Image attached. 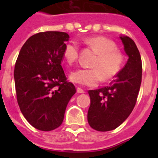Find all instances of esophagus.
<instances>
[{"label": "esophagus", "mask_w": 158, "mask_h": 158, "mask_svg": "<svg viewBox=\"0 0 158 158\" xmlns=\"http://www.w3.org/2000/svg\"><path fill=\"white\" fill-rule=\"evenodd\" d=\"M77 93L78 94H84V91L80 88H77Z\"/></svg>", "instance_id": "esophagus-1"}]
</instances>
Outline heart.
I'll return each instance as SVG.
<instances>
[{
	"label": "heart",
	"instance_id": "heart-1",
	"mask_svg": "<svg viewBox=\"0 0 158 158\" xmlns=\"http://www.w3.org/2000/svg\"><path fill=\"white\" fill-rule=\"evenodd\" d=\"M87 45L98 53L91 69H79L69 75L70 81L84 86L94 87L102 79H110L117 75L123 68L125 57L116 49V44L112 40L102 36L90 37L84 40ZM63 56L68 64H72L79 56V46L71 41L64 46Z\"/></svg>",
	"mask_w": 158,
	"mask_h": 158
}]
</instances>
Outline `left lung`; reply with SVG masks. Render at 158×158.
Wrapping results in <instances>:
<instances>
[{
    "mask_svg": "<svg viewBox=\"0 0 158 158\" xmlns=\"http://www.w3.org/2000/svg\"><path fill=\"white\" fill-rule=\"evenodd\" d=\"M129 57L121 71L110 84L96 90H89L91 103L88 121L98 131H110L120 126L132 112L142 81V60L135 42L120 36Z\"/></svg>",
    "mask_w": 158,
    "mask_h": 158,
    "instance_id": "8db88e82",
    "label": "left lung"
}]
</instances>
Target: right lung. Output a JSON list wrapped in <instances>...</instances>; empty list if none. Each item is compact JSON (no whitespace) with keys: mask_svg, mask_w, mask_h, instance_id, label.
I'll use <instances>...</instances> for the list:
<instances>
[{"mask_svg":"<svg viewBox=\"0 0 158 158\" xmlns=\"http://www.w3.org/2000/svg\"><path fill=\"white\" fill-rule=\"evenodd\" d=\"M68 33H36L21 48L15 65L17 102L25 119L42 131L61 125L67 104L76 93L67 81L61 62Z\"/></svg>","mask_w":158,"mask_h":158,"instance_id":"obj_1","label":"right lung"}]
</instances>
